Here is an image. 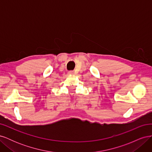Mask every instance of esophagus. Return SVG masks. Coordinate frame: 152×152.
I'll return each instance as SVG.
<instances>
[{
  "label": "esophagus",
  "instance_id": "esophagus-1",
  "mask_svg": "<svg viewBox=\"0 0 152 152\" xmlns=\"http://www.w3.org/2000/svg\"><path fill=\"white\" fill-rule=\"evenodd\" d=\"M68 74L69 75H72L73 74V71H69L68 72Z\"/></svg>",
  "mask_w": 152,
  "mask_h": 152
}]
</instances>
